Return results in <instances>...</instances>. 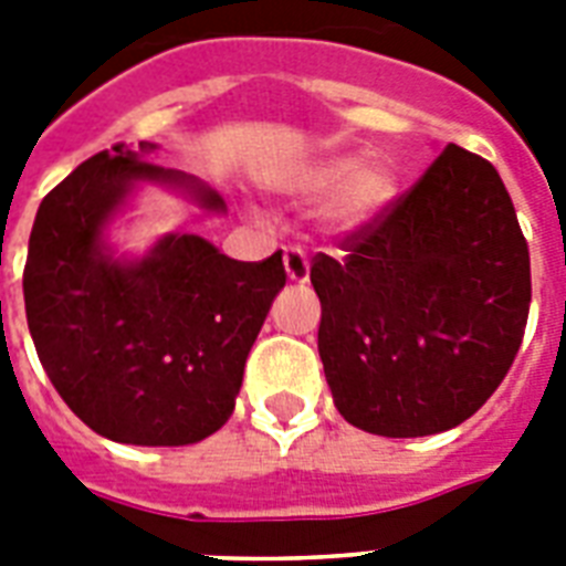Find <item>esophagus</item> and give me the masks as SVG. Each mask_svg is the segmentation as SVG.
Listing matches in <instances>:
<instances>
[{
  "instance_id": "34e87169",
  "label": "esophagus",
  "mask_w": 566,
  "mask_h": 566,
  "mask_svg": "<svg viewBox=\"0 0 566 566\" xmlns=\"http://www.w3.org/2000/svg\"><path fill=\"white\" fill-rule=\"evenodd\" d=\"M284 273H287V279H291V282H296V284L308 282L311 264H308V258H305V252H302L300 247L284 249Z\"/></svg>"
}]
</instances>
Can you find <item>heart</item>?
Returning a JSON list of instances; mask_svg holds the SVG:
<instances>
[{"mask_svg": "<svg viewBox=\"0 0 566 566\" xmlns=\"http://www.w3.org/2000/svg\"><path fill=\"white\" fill-rule=\"evenodd\" d=\"M300 193L311 199L332 197L328 213L337 226L355 229L385 211L394 199V176L385 164H361L358 155H335L302 172Z\"/></svg>", "mask_w": 566, "mask_h": 566, "instance_id": "1", "label": "heart"}]
</instances>
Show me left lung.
Masks as SVG:
<instances>
[{"instance_id":"1","label":"left lung","mask_w":566,"mask_h":566,"mask_svg":"<svg viewBox=\"0 0 566 566\" xmlns=\"http://www.w3.org/2000/svg\"><path fill=\"white\" fill-rule=\"evenodd\" d=\"M319 252L317 349L337 411L381 438L473 417L514 364L532 270L491 161L449 144L376 220Z\"/></svg>"}]
</instances>
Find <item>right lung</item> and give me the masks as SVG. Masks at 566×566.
Returning a JSON list of instances; mask_svg holds the SVG:
<instances>
[{
  "mask_svg": "<svg viewBox=\"0 0 566 566\" xmlns=\"http://www.w3.org/2000/svg\"><path fill=\"white\" fill-rule=\"evenodd\" d=\"M155 149L111 146L46 193L22 296L40 364L78 420L117 443L188 447L234 411L287 273L282 252L234 261L199 234H164L144 258L114 255L105 229L140 181L226 211L217 190L149 161Z\"/></svg>",
  "mask_w": 566,
  "mask_h": 566,
  "instance_id": "right-lung-1",
  "label": "right lung"
}]
</instances>
